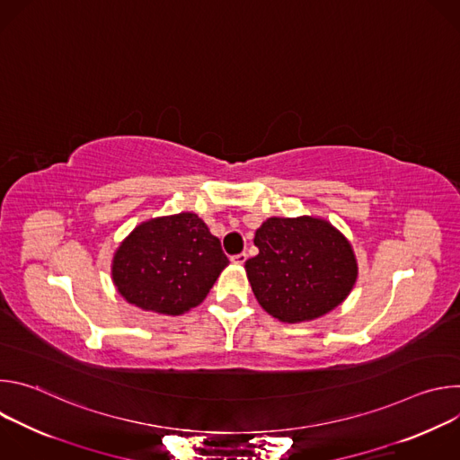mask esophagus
<instances>
[{
  "instance_id": "34e87169",
  "label": "esophagus",
  "mask_w": 460,
  "mask_h": 460,
  "mask_svg": "<svg viewBox=\"0 0 460 460\" xmlns=\"http://www.w3.org/2000/svg\"><path fill=\"white\" fill-rule=\"evenodd\" d=\"M245 260H247V254H245V252H240V254H233V256H231V261H233L234 266H242Z\"/></svg>"
}]
</instances>
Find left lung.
I'll return each instance as SVG.
<instances>
[{
	"instance_id": "obj_1",
	"label": "left lung",
	"mask_w": 460,
	"mask_h": 460,
	"mask_svg": "<svg viewBox=\"0 0 460 460\" xmlns=\"http://www.w3.org/2000/svg\"><path fill=\"white\" fill-rule=\"evenodd\" d=\"M258 254L245 261L251 289L271 316L298 323L341 305L358 268L348 238L313 217L268 218L254 233Z\"/></svg>"
}]
</instances>
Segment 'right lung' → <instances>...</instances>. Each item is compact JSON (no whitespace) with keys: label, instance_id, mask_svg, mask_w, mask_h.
<instances>
[{"label":"right lung","instance_id":"right-lung-1","mask_svg":"<svg viewBox=\"0 0 460 460\" xmlns=\"http://www.w3.org/2000/svg\"><path fill=\"white\" fill-rule=\"evenodd\" d=\"M227 264L204 220L180 213L135 227L114 252L112 282L128 304L174 316L202 304Z\"/></svg>","mask_w":460,"mask_h":460}]
</instances>
